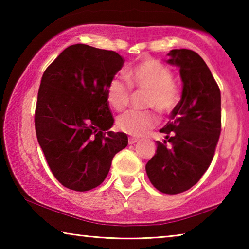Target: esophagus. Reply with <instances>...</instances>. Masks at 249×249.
Instances as JSON below:
<instances>
[{
  "label": "esophagus",
  "mask_w": 249,
  "mask_h": 249,
  "mask_svg": "<svg viewBox=\"0 0 249 249\" xmlns=\"http://www.w3.org/2000/svg\"><path fill=\"white\" fill-rule=\"evenodd\" d=\"M138 141H140V140H138V138H135V137H129V138H128V144H129V145H134L135 142H137Z\"/></svg>",
  "instance_id": "1"
}]
</instances>
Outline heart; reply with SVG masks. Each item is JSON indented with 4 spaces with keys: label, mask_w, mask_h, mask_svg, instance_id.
I'll return each mask as SVG.
<instances>
[{
    "label": "heart",
    "mask_w": 249,
    "mask_h": 249,
    "mask_svg": "<svg viewBox=\"0 0 249 249\" xmlns=\"http://www.w3.org/2000/svg\"><path fill=\"white\" fill-rule=\"evenodd\" d=\"M126 77L130 87L147 92L146 107H154L160 114L171 112L177 104V91L174 86V75L165 66L153 59H146L132 67ZM130 89L123 80L114 78L107 87V100L115 111H123L127 107ZM158 123V119L151 111H128L119 116L117 128L130 136L140 137L148 133Z\"/></svg>",
    "instance_id": "obj_1"
}]
</instances>
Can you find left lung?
Wrapping results in <instances>:
<instances>
[{
	"label": "left lung",
	"mask_w": 249,
	"mask_h": 249,
	"mask_svg": "<svg viewBox=\"0 0 249 249\" xmlns=\"http://www.w3.org/2000/svg\"><path fill=\"white\" fill-rule=\"evenodd\" d=\"M168 56V64L179 67L182 95L160 129L166 141L156 142L157 150L146 172L157 190L177 195L193 187L212 162L221 134V91L196 52L172 49Z\"/></svg>",
	"instance_id": "left-lung-1"
}]
</instances>
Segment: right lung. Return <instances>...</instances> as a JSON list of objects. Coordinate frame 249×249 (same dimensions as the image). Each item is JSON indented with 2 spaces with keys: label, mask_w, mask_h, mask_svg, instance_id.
Masks as SVG:
<instances>
[{
  "label": "right lung",
  "mask_w": 249,
  "mask_h": 249,
  "mask_svg": "<svg viewBox=\"0 0 249 249\" xmlns=\"http://www.w3.org/2000/svg\"><path fill=\"white\" fill-rule=\"evenodd\" d=\"M124 59L112 50L77 44L66 48L45 70L35 111L37 140L59 182L89 191L103 182L115 154L125 148L114 123L107 87Z\"/></svg>",
  "instance_id": "right-lung-1"
}]
</instances>
